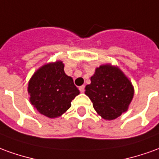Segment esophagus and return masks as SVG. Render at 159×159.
<instances>
[{"instance_id":"1","label":"esophagus","mask_w":159,"mask_h":159,"mask_svg":"<svg viewBox=\"0 0 159 159\" xmlns=\"http://www.w3.org/2000/svg\"><path fill=\"white\" fill-rule=\"evenodd\" d=\"M79 90H80V92H82V93H83V92H84V90H85V86H84V85H83V86H80Z\"/></svg>"}]
</instances>
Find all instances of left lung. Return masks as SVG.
Listing matches in <instances>:
<instances>
[{
    "instance_id": "left-lung-1",
    "label": "left lung",
    "mask_w": 159,
    "mask_h": 159,
    "mask_svg": "<svg viewBox=\"0 0 159 159\" xmlns=\"http://www.w3.org/2000/svg\"><path fill=\"white\" fill-rule=\"evenodd\" d=\"M85 94L95 111L105 120H114L126 112L134 97V87L120 69L102 65L91 76Z\"/></svg>"
}]
</instances>
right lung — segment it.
<instances>
[{
    "label": "right lung",
    "mask_w": 159,
    "mask_h": 159,
    "mask_svg": "<svg viewBox=\"0 0 159 159\" xmlns=\"http://www.w3.org/2000/svg\"><path fill=\"white\" fill-rule=\"evenodd\" d=\"M30 102L37 110L49 118L61 116L79 95L73 79L64 70L61 61L45 64L33 74L29 81Z\"/></svg>",
    "instance_id": "add662e5"
}]
</instances>
